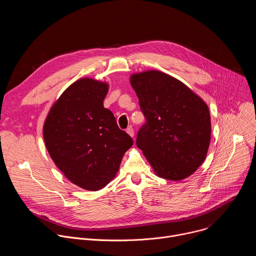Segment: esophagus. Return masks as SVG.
<instances>
[{"mask_svg":"<svg viewBox=\"0 0 256 256\" xmlns=\"http://www.w3.org/2000/svg\"><path fill=\"white\" fill-rule=\"evenodd\" d=\"M126 132L132 136V138H134V128H126Z\"/></svg>","mask_w":256,"mask_h":256,"instance_id":"34e87169","label":"esophagus"}]
</instances>
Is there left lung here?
Instances as JSON below:
<instances>
[{
    "label": "left lung",
    "mask_w": 256,
    "mask_h": 256,
    "mask_svg": "<svg viewBox=\"0 0 256 256\" xmlns=\"http://www.w3.org/2000/svg\"><path fill=\"white\" fill-rule=\"evenodd\" d=\"M130 84L146 118L136 142L157 176L178 181L194 173L210 140L208 105L186 85L159 70L132 75Z\"/></svg>",
    "instance_id": "obj_1"
}]
</instances>
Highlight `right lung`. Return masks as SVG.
<instances>
[{
  "label": "right lung",
  "mask_w": 256,
  "mask_h": 256,
  "mask_svg": "<svg viewBox=\"0 0 256 256\" xmlns=\"http://www.w3.org/2000/svg\"><path fill=\"white\" fill-rule=\"evenodd\" d=\"M108 85L84 78L72 83L52 105L44 126L46 147L72 184L99 190L116 175L134 140L104 108Z\"/></svg>",
  "instance_id": "obj_1"
}]
</instances>
